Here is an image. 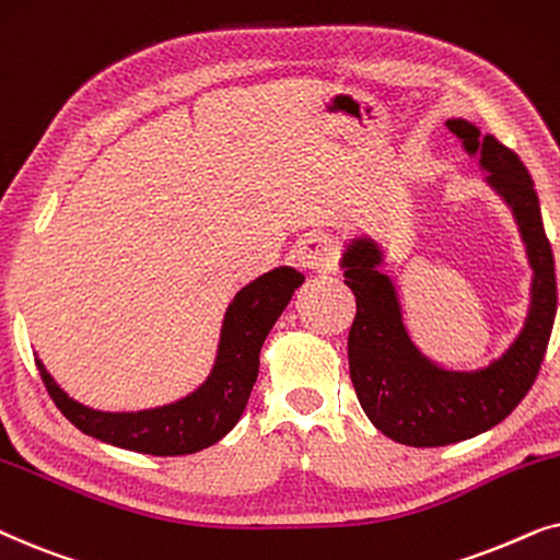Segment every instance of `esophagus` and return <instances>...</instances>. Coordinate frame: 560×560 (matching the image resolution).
<instances>
[{"label":"esophagus","instance_id":"34e87169","mask_svg":"<svg viewBox=\"0 0 560 560\" xmlns=\"http://www.w3.org/2000/svg\"><path fill=\"white\" fill-rule=\"evenodd\" d=\"M296 260L307 271H332L338 264V248L327 235L310 233L296 245Z\"/></svg>","mask_w":560,"mask_h":560}]
</instances>
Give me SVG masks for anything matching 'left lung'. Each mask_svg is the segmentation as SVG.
<instances>
[{"label": "left lung", "instance_id": "left-lung-1", "mask_svg": "<svg viewBox=\"0 0 560 560\" xmlns=\"http://www.w3.org/2000/svg\"><path fill=\"white\" fill-rule=\"evenodd\" d=\"M448 130L479 155L489 184L512 207L533 266V304L514 346L474 374L438 369L409 342L392 281L376 271L382 260L371 241L350 245L342 266L355 294V317L348 332L350 382L363 412L392 441L435 448L468 441L504 420L538 378L556 319V266L538 194L525 163L494 136H481L466 119H448Z\"/></svg>", "mask_w": 560, "mask_h": 560}]
</instances>
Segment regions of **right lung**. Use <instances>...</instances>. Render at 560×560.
Wrapping results in <instances>:
<instances>
[{
  "instance_id": "1",
  "label": "right lung",
  "mask_w": 560,
  "mask_h": 560,
  "mask_svg": "<svg viewBox=\"0 0 560 560\" xmlns=\"http://www.w3.org/2000/svg\"><path fill=\"white\" fill-rule=\"evenodd\" d=\"M304 276L294 268H273L235 294L228 307L218 363L212 376L189 397L145 412H96L66 397L43 369L40 378L50 399L69 422L81 432L117 448L148 456H186L210 448L228 435L248 405L250 389L258 378V355L266 335L300 289Z\"/></svg>"
}]
</instances>
